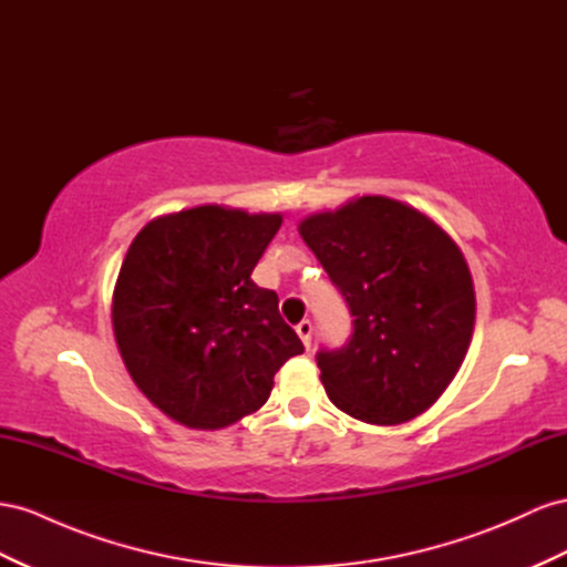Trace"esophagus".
Instances as JSON below:
<instances>
[{"mask_svg": "<svg viewBox=\"0 0 567 567\" xmlns=\"http://www.w3.org/2000/svg\"><path fill=\"white\" fill-rule=\"evenodd\" d=\"M296 331H298V336H300L302 346L310 348V343H312V321H310V319H302L300 324L296 327Z\"/></svg>", "mask_w": 567, "mask_h": 567, "instance_id": "esophagus-1", "label": "esophagus"}]
</instances>
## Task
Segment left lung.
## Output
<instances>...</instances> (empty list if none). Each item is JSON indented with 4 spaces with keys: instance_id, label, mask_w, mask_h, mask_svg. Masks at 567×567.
Listing matches in <instances>:
<instances>
[{
    "instance_id": "left-lung-1",
    "label": "left lung",
    "mask_w": 567,
    "mask_h": 567,
    "mask_svg": "<svg viewBox=\"0 0 567 567\" xmlns=\"http://www.w3.org/2000/svg\"><path fill=\"white\" fill-rule=\"evenodd\" d=\"M298 231L355 317L346 346L317 353L331 403L370 424L432 408L474 329L461 248L422 212L381 195L312 214Z\"/></svg>"
}]
</instances>
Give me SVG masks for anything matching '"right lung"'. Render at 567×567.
<instances>
[{
  "label": "right lung",
  "mask_w": 567,
  "mask_h": 567,
  "mask_svg": "<svg viewBox=\"0 0 567 567\" xmlns=\"http://www.w3.org/2000/svg\"><path fill=\"white\" fill-rule=\"evenodd\" d=\"M281 221L219 205L166 214L121 265L118 353L137 389L190 430H221L262 408L279 367L305 350L279 296L250 279Z\"/></svg>",
  "instance_id": "add662e5"
}]
</instances>
